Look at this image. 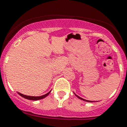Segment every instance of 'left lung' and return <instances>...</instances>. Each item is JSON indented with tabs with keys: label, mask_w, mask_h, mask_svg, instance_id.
<instances>
[{
	"label": "left lung",
	"mask_w": 127,
	"mask_h": 127,
	"mask_svg": "<svg viewBox=\"0 0 127 127\" xmlns=\"http://www.w3.org/2000/svg\"><path fill=\"white\" fill-rule=\"evenodd\" d=\"M75 95L76 96H77V97L78 98H80V99H81V100H85V101H86V102H93V101H90V100H85V99H83V98H81V97H80V96H78V95H76V94H75Z\"/></svg>",
	"instance_id": "left-lung-1"
}]
</instances>
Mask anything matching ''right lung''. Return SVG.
<instances>
[{
  "mask_svg": "<svg viewBox=\"0 0 127 127\" xmlns=\"http://www.w3.org/2000/svg\"><path fill=\"white\" fill-rule=\"evenodd\" d=\"M50 92H51V91H49V93H47V94L44 95L40 96H27L25 95H23V94L20 93H18V94H19L20 96H21L22 97L25 98H26V99L31 100H40L42 99V98H44L46 97V96L49 95Z\"/></svg>",
  "mask_w": 127,
  "mask_h": 127,
  "instance_id": "obj_1",
  "label": "right lung"
}]
</instances>
